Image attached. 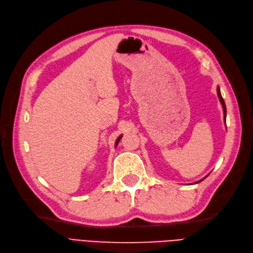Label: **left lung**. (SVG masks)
<instances>
[{
	"label": "left lung",
	"mask_w": 253,
	"mask_h": 253,
	"mask_svg": "<svg viewBox=\"0 0 253 253\" xmlns=\"http://www.w3.org/2000/svg\"><path fill=\"white\" fill-rule=\"evenodd\" d=\"M216 90H217V96H218V98H219V101H220V103H221V106H223V111H224V121H225V124H226V115H227V111H226V104H225V101H224L223 97H221V94H220V89H219V87H218V86H217ZM207 176H208V175H207ZM207 176H206V177H207ZM206 177L202 178L201 180H198V181H195L194 183H198V182L203 181V180H204Z\"/></svg>",
	"instance_id": "obj_1"
}]
</instances>
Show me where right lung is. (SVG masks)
Wrapping results in <instances>:
<instances>
[{
  "label": "right lung",
  "instance_id": "add662e5",
  "mask_svg": "<svg viewBox=\"0 0 253 253\" xmlns=\"http://www.w3.org/2000/svg\"><path fill=\"white\" fill-rule=\"evenodd\" d=\"M121 137H122V135H120V136L118 137V138L116 139V142H115V147H117V144L119 143V141H120V139H121Z\"/></svg>",
  "mask_w": 253,
  "mask_h": 253
}]
</instances>
